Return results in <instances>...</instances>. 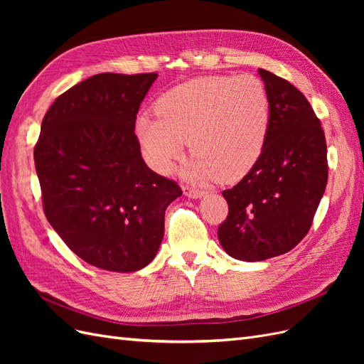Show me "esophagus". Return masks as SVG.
Masks as SVG:
<instances>
[{
	"label": "esophagus",
	"instance_id": "34e87169",
	"mask_svg": "<svg viewBox=\"0 0 364 364\" xmlns=\"http://www.w3.org/2000/svg\"><path fill=\"white\" fill-rule=\"evenodd\" d=\"M182 191L186 197H190V199H200V197H203L206 194L205 191L191 188V186H182Z\"/></svg>",
	"mask_w": 364,
	"mask_h": 364
}]
</instances>
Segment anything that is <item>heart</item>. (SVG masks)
I'll use <instances>...</instances> for the list:
<instances>
[{
  "mask_svg": "<svg viewBox=\"0 0 364 364\" xmlns=\"http://www.w3.org/2000/svg\"><path fill=\"white\" fill-rule=\"evenodd\" d=\"M155 111L158 118L139 115L135 123L142 158L168 174L188 141L194 155L183 176L194 182L243 179L258 162L270 127L266 86L247 74L185 82L162 94Z\"/></svg>",
  "mask_w": 364,
  "mask_h": 364,
  "instance_id": "b5f03b06",
  "label": "heart"
}]
</instances>
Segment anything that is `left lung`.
Masks as SVG:
<instances>
[{
	"label": "left lung",
	"mask_w": 364,
	"mask_h": 364,
	"mask_svg": "<svg viewBox=\"0 0 364 364\" xmlns=\"http://www.w3.org/2000/svg\"><path fill=\"white\" fill-rule=\"evenodd\" d=\"M270 127L258 162L234 188L218 241L229 257L257 262L291 250L306 235L328 182L326 142L311 105L290 82L259 70Z\"/></svg>",
	"instance_id": "left-lung-1"
}]
</instances>
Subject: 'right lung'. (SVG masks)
Instances as JSON below:
<instances>
[{"mask_svg": "<svg viewBox=\"0 0 364 364\" xmlns=\"http://www.w3.org/2000/svg\"><path fill=\"white\" fill-rule=\"evenodd\" d=\"M158 74H95L59 95L42 119L35 165L46 217L77 257L136 272L156 257L179 185L151 171L135 136Z\"/></svg>", "mask_w": 364, "mask_h": 364, "instance_id": "add662e5", "label": "right lung"}]
</instances>
